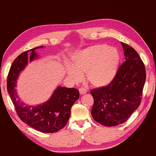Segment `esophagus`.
<instances>
[{
	"instance_id": "esophagus-1",
	"label": "esophagus",
	"mask_w": 156,
	"mask_h": 156,
	"mask_svg": "<svg viewBox=\"0 0 156 156\" xmlns=\"http://www.w3.org/2000/svg\"><path fill=\"white\" fill-rule=\"evenodd\" d=\"M87 89L86 88H84V87H81L80 88V95H84V94H86L87 93Z\"/></svg>"
}]
</instances>
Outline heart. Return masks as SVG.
I'll use <instances>...</instances> for the list:
<instances>
[{
    "label": "heart",
    "instance_id": "1",
    "mask_svg": "<svg viewBox=\"0 0 156 156\" xmlns=\"http://www.w3.org/2000/svg\"><path fill=\"white\" fill-rule=\"evenodd\" d=\"M72 66L67 73L74 81H80L85 74L87 82L95 87L110 84L116 74L119 63V52L114 48L98 44L73 55Z\"/></svg>",
    "mask_w": 156,
    "mask_h": 156
}]
</instances>
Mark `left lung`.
I'll return each instance as SVG.
<instances>
[{
	"mask_svg": "<svg viewBox=\"0 0 156 156\" xmlns=\"http://www.w3.org/2000/svg\"><path fill=\"white\" fill-rule=\"evenodd\" d=\"M126 61L113 80L105 87L90 91L94 99L92 116L106 126L122 124L139 107L143 97L146 72L145 64L132 46L122 43Z\"/></svg>",
	"mask_w": 156,
	"mask_h": 156,
	"instance_id": "8db88e82",
	"label": "left lung"
}]
</instances>
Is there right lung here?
<instances>
[{
  "label": "right lung",
  "instance_id": "obj_1",
  "mask_svg": "<svg viewBox=\"0 0 156 156\" xmlns=\"http://www.w3.org/2000/svg\"><path fill=\"white\" fill-rule=\"evenodd\" d=\"M40 47L30 50L31 53L29 61H32L37 57L34 49ZM27 52L25 51L18 55L11 66L7 78L8 93L17 115L22 122L37 131L45 133L56 132L67 124L71 115V108L80 98V93L75 88L58 87L51 99L42 105L30 106L21 101L15 87L19 73L27 64Z\"/></svg>",
  "mask_w": 156,
  "mask_h": 156
}]
</instances>
